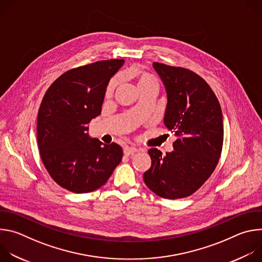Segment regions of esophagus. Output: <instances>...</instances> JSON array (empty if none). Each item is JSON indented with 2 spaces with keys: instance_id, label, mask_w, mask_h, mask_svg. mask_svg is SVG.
Masks as SVG:
<instances>
[{
  "instance_id": "34e87169",
  "label": "esophagus",
  "mask_w": 262,
  "mask_h": 262,
  "mask_svg": "<svg viewBox=\"0 0 262 262\" xmlns=\"http://www.w3.org/2000/svg\"><path fill=\"white\" fill-rule=\"evenodd\" d=\"M136 152H138V149L134 147H125L123 149V154L125 156H132V155H135Z\"/></svg>"
}]
</instances>
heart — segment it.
<instances>
[{
    "label": "heart",
    "instance_id": "b5f03b06",
    "mask_svg": "<svg viewBox=\"0 0 262 262\" xmlns=\"http://www.w3.org/2000/svg\"><path fill=\"white\" fill-rule=\"evenodd\" d=\"M129 78L135 82L138 90H141L144 88H149V87H155V88L159 87L158 79L154 76V74L149 73L147 71H144V70H139V69L134 70L129 74ZM119 83H120L119 76H116L110 80L108 84L106 85L105 91H104L105 98H110L113 96V94L115 93V91L117 90V88L119 86Z\"/></svg>",
    "mask_w": 262,
    "mask_h": 262
}]
</instances>
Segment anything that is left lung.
<instances>
[{
	"instance_id": "8db88e82",
	"label": "left lung",
	"mask_w": 262,
	"mask_h": 262,
	"mask_svg": "<svg viewBox=\"0 0 262 262\" xmlns=\"http://www.w3.org/2000/svg\"><path fill=\"white\" fill-rule=\"evenodd\" d=\"M168 96L164 123L175 133L174 150H148L151 167L143 175L165 199L191 196L209 178L222 154L224 126L220 102L210 86L188 68L156 62Z\"/></svg>"
}]
</instances>
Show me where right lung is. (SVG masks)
I'll use <instances>...</instances> for the list:
<instances>
[{"instance_id":"obj_1","label":"right lung","mask_w":262,"mask_h":262,"mask_svg":"<svg viewBox=\"0 0 262 262\" xmlns=\"http://www.w3.org/2000/svg\"><path fill=\"white\" fill-rule=\"evenodd\" d=\"M123 63L111 59L69 69L42 98L37 117L40 158L53 180L67 191L97 190L122 160L121 146L90 139L87 130L100 114L111 77Z\"/></svg>"}]
</instances>
